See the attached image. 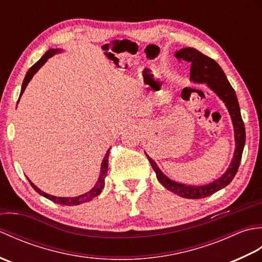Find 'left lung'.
I'll return each instance as SVG.
<instances>
[{
	"label": "left lung",
	"mask_w": 262,
	"mask_h": 262,
	"mask_svg": "<svg viewBox=\"0 0 262 262\" xmlns=\"http://www.w3.org/2000/svg\"><path fill=\"white\" fill-rule=\"evenodd\" d=\"M176 57L186 60V62L191 64V81H193L194 83H206L207 86L210 88L219 96L222 101L225 103L231 116L233 127H234L235 151L234 155H233L232 162L223 176L219 178L217 180L208 183V185L188 186L171 180L159 169L157 163L146 154L149 163H151L154 172L157 173L158 180L164 188L183 198L200 199L210 196V194L223 189L235 177L238 166H240L244 144H246V128H244L240 113V105H238L234 89L230 84V82L227 80L223 70L221 69V66L214 59H211L210 57L206 56V55L202 54L197 49L191 47L182 48L180 51H178L176 53Z\"/></svg>",
	"instance_id": "obj_1"
}]
</instances>
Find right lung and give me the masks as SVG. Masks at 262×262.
I'll return each instance as SVG.
<instances>
[{"instance_id":"1","label":"right lung","mask_w":262,"mask_h":262,"mask_svg":"<svg viewBox=\"0 0 262 262\" xmlns=\"http://www.w3.org/2000/svg\"><path fill=\"white\" fill-rule=\"evenodd\" d=\"M60 52H62V51H60V49H49L48 52H46L45 54H43V56H42L40 59H39L36 64H33V65L31 66V68L29 69V71L27 72L26 77H25V80H24V83H22L20 97L22 96V93L25 92V89L27 88L28 83L30 82V80L32 79V76L37 73L38 70L40 69L41 66L47 62L48 58H51L52 56H54L55 54L60 53ZM19 99H20V98H19ZM18 102H19V100H18ZM109 152H110V148L108 149V152L105 153L104 158H103V160H102L101 170H100V176H99V179H98L96 185H94V187L91 189L90 191H88V192L83 193V194H80V196H77V197H56V196H52V194H48V193H46V192L41 191L40 189H39L38 187H36L35 185H33V183H32L29 179H28V180H29V182H30V185L32 186V188L35 189V190H36L39 194H41V196L46 197L47 199L52 200V202L56 203V204L64 205V206H74V205H80V204H83V203H88V202H90V200H92L94 197L99 196L100 192L102 191V189H103V187H104V178H105V176H107V173H108V158H109Z\"/></svg>"}]
</instances>
